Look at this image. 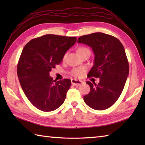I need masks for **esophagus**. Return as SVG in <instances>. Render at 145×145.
<instances>
[{"label":"esophagus","mask_w":145,"mask_h":145,"mask_svg":"<svg viewBox=\"0 0 145 145\" xmlns=\"http://www.w3.org/2000/svg\"><path fill=\"white\" fill-rule=\"evenodd\" d=\"M72 84L75 85V86H79V85H81L82 84V81L80 80H76V79H72Z\"/></svg>","instance_id":"obj_1"}]
</instances>
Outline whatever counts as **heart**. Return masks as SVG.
Listing matches in <instances>:
<instances>
[{"label": "heart", "instance_id": "1", "mask_svg": "<svg viewBox=\"0 0 145 145\" xmlns=\"http://www.w3.org/2000/svg\"><path fill=\"white\" fill-rule=\"evenodd\" d=\"M87 52H90V50H88V48L84 47H80L77 49V53L80 56L86 53ZM66 56V54L64 55L63 58V60L65 58ZM84 71L85 70L84 69H81V68H75V69H73L72 70V72H71V75L75 76V77H81V76H82L83 75H84Z\"/></svg>", "mask_w": 145, "mask_h": 145}]
</instances>
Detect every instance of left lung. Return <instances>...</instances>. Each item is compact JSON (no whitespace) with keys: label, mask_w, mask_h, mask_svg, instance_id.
<instances>
[{"label":"left lung","mask_w":145,"mask_h":145,"mask_svg":"<svg viewBox=\"0 0 145 145\" xmlns=\"http://www.w3.org/2000/svg\"><path fill=\"white\" fill-rule=\"evenodd\" d=\"M77 42L92 48L94 65L88 76L100 78L98 84L87 82L90 91L84 97L85 103L94 110L108 108L121 94L129 73L123 45L115 37L101 32L80 37Z\"/></svg>","instance_id":"8db88e82"}]
</instances>
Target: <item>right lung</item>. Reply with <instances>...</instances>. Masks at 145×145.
<instances>
[{
	"label": "right lung",
	"instance_id": "add662e5",
	"mask_svg": "<svg viewBox=\"0 0 145 145\" xmlns=\"http://www.w3.org/2000/svg\"><path fill=\"white\" fill-rule=\"evenodd\" d=\"M76 41V37L47 34L31 40L23 48L17 75L25 96L39 110L52 112L63 103L71 80H54L49 72Z\"/></svg>",
	"mask_w": 145,
	"mask_h": 145
}]
</instances>
